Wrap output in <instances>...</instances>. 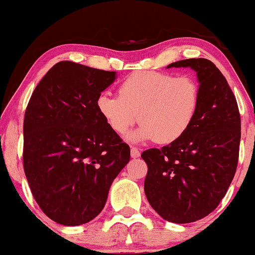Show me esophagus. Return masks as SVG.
Listing matches in <instances>:
<instances>
[{"label":"esophagus","instance_id":"obj_1","mask_svg":"<svg viewBox=\"0 0 255 255\" xmlns=\"http://www.w3.org/2000/svg\"><path fill=\"white\" fill-rule=\"evenodd\" d=\"M130 156H131V158H137L140 156V152H139V150H137L136 147H131L130 148Z\"/></svg>","mask_w":255,"mask_h":255}]
</instances>
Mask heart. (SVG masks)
<instances>
[{"instance_id": "heart-1", "label": "heart", "mask_w": 255, "mask_h": 255, "mask_svg": "<svg viewBox=\"0 0 255 255\" xmlns=\"http://www.w3.org/2000/svg\"><path fill=\"white\" fill-rule=\"evenodd\" d=\"M199 105L197 81L188 75L142 71L122 81L119 96L101 93L96 101L99 115L115 133L124 134L139 120L129 134L133 141H176L188 130Z\"/></svg>"}]
</instances>
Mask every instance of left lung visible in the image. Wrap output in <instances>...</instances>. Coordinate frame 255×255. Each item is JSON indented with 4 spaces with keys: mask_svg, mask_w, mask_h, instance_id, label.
<instances>
[{
    "mask_svg": "<svg viewBox=\"0 0 255 255\" xmlns=\"http://www.w3.org/2000/svg\"><path fill=\"white\" fill-rule=\"evenodd\" d=\"M197 73L199 105L191 127L162 148H150L144 189L165 221L192 223L206 217L224 198L239 160L241 119L236 98L221 71L206 58H188L166 68Z\"/></svg>",
    "mask_w": 255,
    "mask_h": 255,
    "instance_id": "obj_1",
    "label": "left lung"
}]
</instances>
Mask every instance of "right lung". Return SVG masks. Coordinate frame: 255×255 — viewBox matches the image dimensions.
Returning a JSON list of instances; mask_svg holds the SVG:
<instances>
[{"mask_svg": "<svg viewBox=\"0 0 255 255\" xmlns=\"http://www.w3.org/2000/svg\"><path fill=\"white\" fill-rule=\"evenodd\" d=\"M62 61L32 93L24 120V170L42 211L58 224L87 223L103 210L130 148L99 115L96 101L115 81Z\"/></svg>", "mask_w": 255, "mask_h": 255, "instance_id": "add662e5", "label": "right lung"}]
</instances>
